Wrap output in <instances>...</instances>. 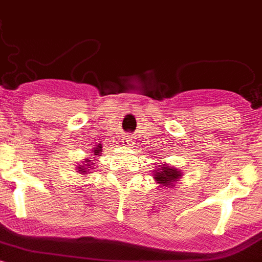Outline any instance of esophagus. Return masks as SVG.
Wrapping results in <instances>:
<instances>
[{
  "label": "esophagus",
  "instance_id": "esophagus-1",
  "mask_svg": "<svg viewBox=\"0 0 262 262\" xmlns=\"http://www.w3.org/2000/svg\"><path fill=\"white\" fill-rule=\"evenodd\" d=\"M132 144H133V139H132L130 135H125V137L123 138V145L129 148V146H132Z\"/></svg>",
  "mask_w": 262,
  "mask_h": 262
}]
</instances>
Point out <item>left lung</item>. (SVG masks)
<instances>
[{"label": "left lung", "instance_id": "left-lung-1", "mask_svg": "<svg viewBox=\"0 0 262 262\" xmlns=\"http://www.w3.org/2000/svg\"><path fill=\"white\" fill-rule=\"evenodd\" d=\"M181 176V171L175 169V167L169 166V165L165 164V162L159 165L158 169H154L155 181L160 186H165V187H172L173 182L179 181V179Z\"/></svg>", "mask_w": 262, "mask_h": 262}]
</instances>
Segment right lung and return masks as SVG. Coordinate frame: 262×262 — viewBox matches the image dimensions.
<instances>
[{"mask_svg":"<svg viewBox=\"0 0 262 262\" xmlns=\"http://www.w3.org/2000/svg\"><path fill=\"white\" fill-rule=\"evenodd\" d=\"M93 151V154L92 155H96V156H101V154H102V146H101V144L100 145L97 146V148H95L92 150ZM85 164L83 165H79V166H77V172H81L82 173V175H86L87 172H89L90 170L92 169V164H91V160H89V159H85Z\"/></svg>","mask_w":262,"mask_h":262,"instance_id":"right-lung-1","label":"right lung"}]
</instances>
